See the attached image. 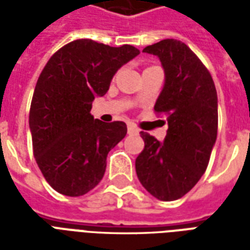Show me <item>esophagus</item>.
Wrapping results in <instances>:
<instances>
[{"instance_id":"34e87169","label":"esophagus","mask_w":250,"mask_h":250,"mask_svg":"<svg viewBox=\"0 0 250 250\" xmlns=\"http://www.w3.org/2000/svg\"><path fill=\"white\" fill-rule=\"evenodd\" d=\"M127 131H128V134H130V135H136V134L139 132V130L136 128L135 125H128V127H127Z\"/></svg>"}]
</instances>
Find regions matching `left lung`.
<instances>
[{
  "label": "left lung",
  "mask_w": 250,
  "mask_h": 250,
  "mask_svg": "<svg viewBox=\"0 0 250 250\" xmlns=\"http://www.w3.org/2000/svg\"><path fill=\"white\" fill-rule=\"evenodd\" d=\"M143 52L159 57L165 87L155 114L167 116L163 143L141 132L145 148L135 161L143 188L161 201H175L195 186L209 165L217 139V91L210 72L185 42L167 39Z\"/></svg>",
  "instance_id": "8db88e82"
}]
</instances>
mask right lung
Wrapping results in <instances>:
<instances>
[{
    "label": "right lung",
    "instance_id": "add662e5",
    "mask_svg": "<svg viewBox=\"0 0 250 250\" xmlns=\"http://www.w3.org/2000/svg\"><path fill=\"white\" fill-rule=\"evenodd\" d=\"M139 55L132 45L82 39L55 52L40 73L29 111L33 155L57 193L80 197L103 178L107 155L127 134L125 122L91 115L120 66Z\"/></svg>",
    "mask_w": 250,
    "mask_h": 250
}]
</instances>
